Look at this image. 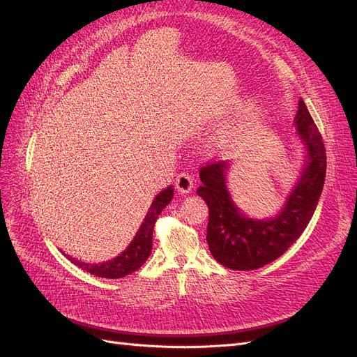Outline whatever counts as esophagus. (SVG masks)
<instances>
[{
	"mask_svg": "<svg viewBox=\"0 0 357 357\" xmlns=\"http://www.w3.org/2000/svg\"><path fill=\"white\" fill-rule=\"evenodd\" d=\"M176 189L183 193V195H188L193 190V178L189 176L188 172H180L176 178Z\"/></svg>",
	"mask_w": 357,
	"mask_h": 357,
	"instance_id": "34e87169",
	"label": "esophagus"
}]
</instances>
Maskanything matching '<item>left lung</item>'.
<instances>
[{
	"instance_id": "8db88e82",
	"label": "left lung",
	"mask_w": 357,
	"mask_h": 357,
	"mask_svg": "<svg viewBox=\"0 0 357 357\" xmlns=\"http://www.w3.org/2000/svg\"><path fill=\"white\" fill-rule=\"evenodd\" d=\"M294 125L304 149V165L280 210L269 218H250L235 204L228 172L232 160L205 165L197 193L208 205L207 243L213 257L235 271H250L275 261L307 228L319 204L326 176L321 135L304 100L299 98Z\"/></svg>"
}]
</instances>
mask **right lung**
Listing matches in <instances>:
<instances>
[{
    "instance_id": "1",
    "label": "right lung",
    "mask_w": 357,
    "mask_h": 357,
    "mask_svg": "<svg viewBox=\"0 0 357 357\" xmlns=\"http://www.w3.org/2000/svg\"><path fill=\"white\" fill-rule=\"evenodd\" d=\"M172 197H174V189H172V186H168L158 193L155 199L152 201V204H150V208L146 214L143 223L139 225L134 240L129 243V245L121 255L113 257L112 261L89 264V262L77 261V259L68 255H63V256H67L68 261H71L79 268L84 269L86 273H91L92 275L101 277V278H122L135 273L137 269L147 261L150 253H152L153 226L156 223L158 215L169 204Z\"/></svg>"
}]
</instances>
